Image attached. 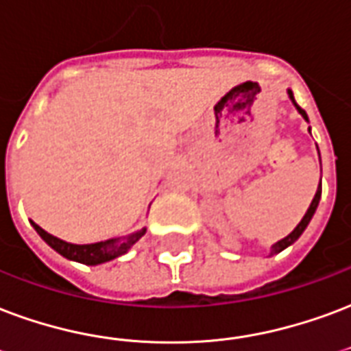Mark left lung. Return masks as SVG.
I'll return each mask as SVG.
<instances>
[{"instance_id":"left-lung-1","label":"left lung","mask_w":351,"mask_h":351,"mask_svg":"<svg viewBox=\"0 0 351 351\" xmlns=\"http://www.w3.org/2000/svg\"><path fill=\"white\" fill-rule=\"evenodd\" d=\"M289 97H291V99H292V104H294V107H296V109H298V112H300V114L304 116L305 120L309 122V118H307V112H305V110L302 109V107H300V105L296 104V99H294V94H292V90H289ZM309 131H311V129H309ZM320 196H322V186H318V189H316L315 197H313V202H311L309 209H307V213H305V216H304V218H302V222L298 223V226H296V228H294V231H292L291 235H287L285 239H281V241L276 242V244H274V246H272V252H270V255L279 254V252H283L285 247H289V246H291V244H294V242H296L298 239H300V235L304 233L305 228L309 226L311 218H313V215H315L316 207H318V202H320Z\"/></svg>"}]
</instances>
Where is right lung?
Returning <instances> with one entry per match:
<instances>
[{"instance_id": "add662e5", "label": "right lung", "mask_w": 351, "mask_h": 351, "mask_svg": "<svg viewBox=\"0 0 351 351\" xmlns=\"http://www.w3.org/2000/svg\"><path fill=\"white\" fill-rule=\"evenodd\" d=\"M33 228L36 229V233L44 239V241L53 247L57 254H60L62 257L70 261H77V263H83V265H101V263H107V261H112L116 257H120L128 252L129 247L133 246L138 239H141L144 233H146V228L138 229L131 235L123 237V239H109V241L94 242V244H72V242L60 241L57 237L49 235L47 231L36 226L35 222Z\"/></svg>"}]
</instances>
